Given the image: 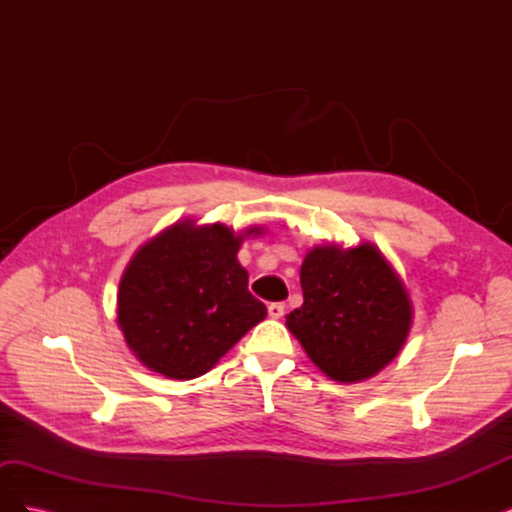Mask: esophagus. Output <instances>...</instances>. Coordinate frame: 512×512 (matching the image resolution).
<instances>
[{
	"mask_svg": "<svg viewBox=\"0 0 512 512\" xmlns=\"http://www.w3.org/2000/svg\"><path fill=\"white\" fill-rule=\"evenodd\" d=\"M269 316L271 318H282L284 312H286V305L282 301H275V303H269Z\"/></svg>",
	"mask_w": 512,
	"mask_h": 512,
	"instance_id": "esophagus-1",
	"label": "esophagus"
}]
</instances>
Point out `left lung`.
I'll return each mask as SVG.
<instances>
[{"label":"left lung","instance_id":"left-lung-1","mask_svg":"<svg viewBox=\"0 0 512 512\" xmlns=\"http://www.w3.org/2000/svg\"><path fill=\"white\" fill-rule=\"evenodd\" d=\"M303 305L286 316L307 356L337 382L376 376L404 346L412 303L374 245L314 247L301 267Z\"/></svg>","mask_w":512,"mask_h":512}]
</instances>
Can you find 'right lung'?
I'll list each match as a JSON object with an SVG mask.
<instances>
[{
	"mask_svg": "<svg viewBox=\"0 0 512 512\" xmlns=\"http://www.w3.org/2000/svg\"><path fill=\"white\" fill-rule=\"evenodd\" d=\"M239 245L222 224L183 222L134 254L119 282L117 322L143 365L173 380L198 378L267 316L247 290Z\"/></svg>",
	"mask_w": 512,
	"mask_h": 512,
	"instance_id": "1",
	"label": "right lung"
}]
</instances>
